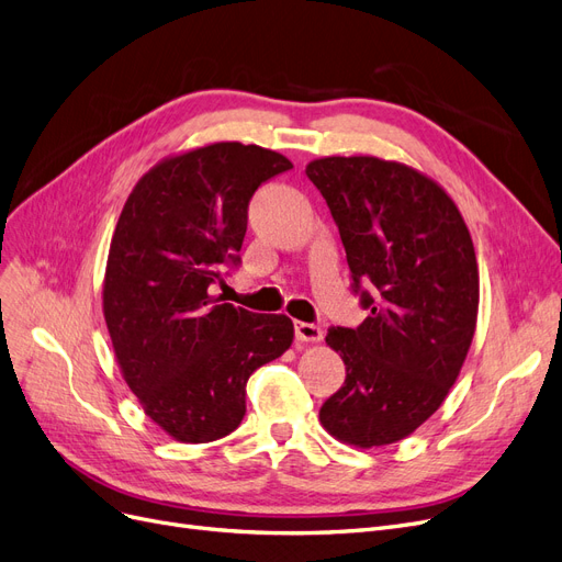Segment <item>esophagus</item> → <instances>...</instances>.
<instances>
[{
  "mask_svg": "<svg viewBox=\"0 0 562 562\" xmlns=\"http://www.w3.org/2000/svg\"><path fill=\"white\" fill-rule=\"evenodd\" d=\"M294 334H296V340L301 342H319L324 338V330L317 324H307V322H296Z\"/></svg>",
  "mask_w": 562,
  "mask_h": 562,
  "instance_id": "esophagus-1",
  "label": "esophagus"
}]
</instances>
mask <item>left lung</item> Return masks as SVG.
Here are the masks:
<instances>
[{
	"mask_svg": "<svg viewBox=\"0 0 562 562\" xmlns=\"http://www.w3.org/2000/svg\"><path fill=\"white\" fill-rule=\"evenodd\" d=\"M305 176L326 199L368 317L328 328L345 384L322 426L361 449L407 438L442 405L463 368L480 307L468 226L442 187L398 161L324 157Z\"/></svg>",
	"mask_w": 562,
	"mask_h": 562,
	"instance_id": "left-lung-1",
	"label": "left lung"
}]
</instances>
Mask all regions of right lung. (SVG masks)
Returning <instances> with one entry per match:
<instances>
[{
	"instance_id": "add662e5",
	"label": "right lung",
	"mask_w": 562,
	"mask_h": 562,
	"mask_svg": "<svg viewBox=\"0 0 562 562\" xmlns=\"http://www.w3.org/2000/svg\"><path fill=\"white\" fill-rule=\"evenodd\" d=\"M289 169L292 161L259 145H203L153 166L120 213L103 317L124 382L180 442L234 432L249 375L292 347L286 315L213 296L224 268L240 263L249 199Z\"/></svg>"
}]
</instances>
